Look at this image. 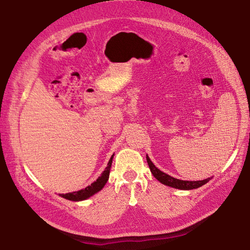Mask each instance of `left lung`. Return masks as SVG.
<instances>
[{
    "mask_svg": "<svg viewBox=\"0 0 250 250\" xmlns=\"http://www.w3.org/2000/svg\"><path fill=\"white\" fill-rule=\"evenodd\" d=\"M146 160H147L148 166H149V168H150V172L152 173L153 176H155L161 184L168 186V187L176 188V189H180V190H191V189H196V188L201 187V186H203L206 183H208L211 179V177H210V178H206L203 180H196V182H194L193 180V182H190V180H182V179L174 178L172 176H169L168 174L163 173L158 167H156V166L151 162V160L148 156H146Z\"/></svg>",
    "mask_w": 250,
    "mask_h": 250,
    "instance_id": "obj_1",
    "label": "left lung"
}]
</instances>
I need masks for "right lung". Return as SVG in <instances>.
<instances>
[{
	"label": "right lung",
	"instance_id": "right-lung-1",
	"mask_svg": "<svg viewBox=\"0 0 250 250\" xmlns=\"http://www.w3.org/2000/svg\"><path fill=\"white\" fill-rule=\"evenodd\" d=\"M113 158L114 155L111 156V158L109 159V161L107 163V167L104 169V172L101 174V176H99V178L95 180L94 183H92L88 187H86L84 189H82L79 191H75V192H70V193H65V194H60V196L64 198L66 200L70 201H83L86 200L90 196L95 194L97 192H99L100 190H102V188L105 186V184L107 183L108 177H109V172H110V167H111V162H113Z\"/></svg>",
	"mask_w": 250,
	"mask_h": 250
}]
</instances>
